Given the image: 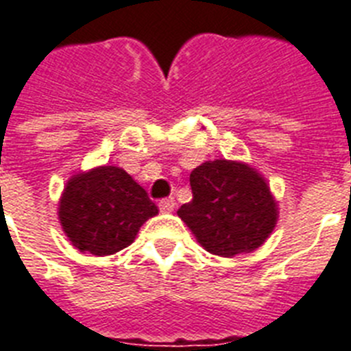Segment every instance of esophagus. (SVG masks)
<instances>
[{"instance_id":"obj_1","label":"esophagus","mask_w":351,"mask_h":351,"mask_svg":"<svg viewBox=\"0 0 351 351\" xmlns=\"http://www.w3.org/2000/svg\"><path fill=\"white\" fill-rule=\"evenodd\" d=\"M175 206H176V201L173 196L164 197V199L158 201V208H160V212H173Z\"/></svg>"}]
</instances>
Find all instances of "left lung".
I'll return each mask as SVG.
<instances>
[{"label": "left lung", "instance_id": "obj_1", "mask_svg": "<svg viewBox=\"0 0 351 351\" xmlns=\"http://www.w3.org/2000/svg\"><path fill=\"white\" fill-rule=\"evenodd\" d=\"M193 201L178 215L197 242L217 256L258 249L277 221L270 189L254 169L230 160H210L191 173Z\"/></svg>", "mask_w": 351, "mask_h": 351}]
</instances>
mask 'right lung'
Masks as SVG:
<instances>
[{
	"label": "right lung",
	"instance_id": "right-lung-1",
	"mask_svg": "<svg viewBox=\"0 0 351 351\" xmlns=\"http://www.w3.org/2000/svg\"><path fill=\"white\" fill-rule=\"evenodd\" d=\"M158 208L121 167L102 166L75 175L60 201V221L79 251L108 256L134 242Z\"/></svg>",
	"mask_w": 351,
	"mask_h": 351
}]
</instances>
